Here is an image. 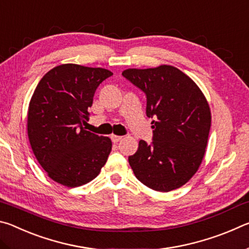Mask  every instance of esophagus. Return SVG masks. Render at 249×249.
Masks as SVG:
<instances>
[{"label":"esophagus","instance_id":"1","mask_svg":"<svg viewBox=\"0 0 249 249\" xmlns=\"http://www.w3.org/2000/svg\"><path fill=\"white\" fill-rule=\"evenodd\" d=\"M122 138H123V137L117 136V135H114V134L111 135V140H112L113 142H119L122 140Z\"/></svg>","mask_w":249,"mask_h":249}]
</instances>
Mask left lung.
Returning a JSON list of instances; mask_svg holds the SVG:
<instances>
[{
	"instance_id": "8db88e82",
	"label": "left lung",
	"mask_w": 249,
	"mask_h": 249,
	"mask_svg": "<svg viewBox=\"0 0 249 249\" xmlns=\"http://www.w3.org/2000/svg\"><path fill=\"white\" fill-rule=\"evenodd\" d=\"M123 75L146 93L148 117H154L151 144L140 141L128 157L136 178L156 191L182 187L199 169L208 146L211 109L193 80L174 66L129 68Z\"/></svg>"
}]
</instances>
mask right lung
<instances>
[{
	"label": "right lung",
	"instance_id": "right-lung-1",
	"mask_svg": "<svg viewBox=\"0 0 249 249\" xmlns=\"http://www.w3.org/2000/svg\"><path fill=\"white\" fill-rule=\"evenodd\" d=\"M113 73L75 64L46 73L29 101L27 134L33 153L50 179L80 187L100 174L112 141L83 128L99 84Z\"/></svg>",
	"mask_w": 249,
	"mask_h": 249
}]
</instances>
